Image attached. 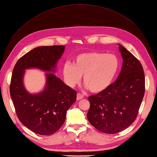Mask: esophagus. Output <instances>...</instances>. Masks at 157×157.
<instances>
[{"label":"esophagus","mask_w":157,"mask_h":157,"mask_svg":"<svg viewBox=\"0 0 157 157\" xmlns=\"http://www.w3.org/2000/svg\"><path fill=\"white\" fill-rule=\"evenodd\" d=\"M83 97H84V96L82 94L78 93L77 95V100H80V99L83 98Z\"/></svg>","instance_id":"1"}]
</instances>
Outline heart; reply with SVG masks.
<instances>
[{"instance_id": "heart-1", "label": "heart", "mask_w": 157, "mask_h": 157, "mask_svg": "<svg viewBox=\"0 0 157 157\" xmlns=\"http://www.w3.org/2000/svg\"><path fill=\"white\" fill-rule=\"evenodd\" d=\"M119 59L114 54L103 52H87L76 57L73 63H65L63 74L70 87L83 81L93 93H99L112 84L119 70Z\"/></svg>"}]
</instances>
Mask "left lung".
<instances>
[{
	"instance_id": "obj_1",
	"label": "left lung",
	"mask_w": 157,
	"mask_h": 157,
	"mask_svg": "<svg viewBox=\"0 0 157 157\" xmlns=\"http://www.w3.org/2000/svg\"><path fill=\"white\" fill-rule=\"evenodd\" d=\"M119 45L123 59L118 78L107 89L88 97V120L105 134H117L134 122L145 94V75L141 63Z\"/></svg>"
}]
</instances>
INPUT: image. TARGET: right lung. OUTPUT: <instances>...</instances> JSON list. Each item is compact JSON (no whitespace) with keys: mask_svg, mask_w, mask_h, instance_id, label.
I'll use <instances>...</instances> for the list:
<instances>
[{"mask_svg":"<svg viewBox=\"0 0 157 157\" xmlns=\"http://www.w3.org/2000/svg\"><path fill=\"white\" fill-rule=\"evenodd\" d=\"M64 50L65 46L37 47L22 56L13 69L10 92L17 116L37 134L50 136L58 131L77 99V92L52 73ZM32 68L48 72L45 87L38 94L27 92L23 84L25 71Z\"/></svg>","mask_w":157,"mask_h":157,"instance_id":"add662e5","label":"right lung"}]
</instances>
